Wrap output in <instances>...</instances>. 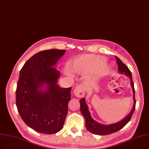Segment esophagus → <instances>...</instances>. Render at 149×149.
Wrapping results in <instances>:
<instances>
[{
  "instance_id": "esophagus-1",
  "label": "esophagus",
  "mask_w": 149,
  "mask_h": 149,
  "mask_svg": "<svg viewBox=\"0 0 149 149\" xmlns=\"http://www.w3.org/2000/svg\"><path fill=\"white\" fill-rule=\"evenodd\" d=\"M74 94L76 97L78 98H82L85 95V89L82 85L79 84L74 88Z\"/></svg>"
}]
</instances>
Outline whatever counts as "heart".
Instances as JSON below:
<instances>
[{
	"instance_id": "obj_1",
	"label": "heart",
	"mask_w": 149,
	"mask_h": 149,
	"mask_svg": "<svg viewBox=\"0 0 149 149\" xmlns=\"http://www.w3.org/2000/svg\"><path fill=\"white\" fill-rule=\"evenodd\" d=\"M104 61V58L99 56L86 55L79 57L75 59L72 64V70L75 73L79 74H86L91 71L94 68L99 67L102 65ZM106 68V66H103ZM67 74L71 76V73L67 71Z\"/></svg>"
}]
</instances>
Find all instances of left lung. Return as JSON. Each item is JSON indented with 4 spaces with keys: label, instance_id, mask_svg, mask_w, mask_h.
I'll return each instance as SVG.
<instances>
[{
    "label": "left lung",
    "instance_id": "obj_1",
    "mask_svg": "<svg viewBox=\"0 0 149 149\" xmlns=\"http://www.w3.org/2000/svg\"><path fill=\"white\" fill-rule=\"evenodd\" d=\"M117 63L118 65V70L119 73L121 74H124L127 76L131 80V86L133 88V100H134V104L133 108L129 114L125 117L123 119L118 122L115 123H112L110 125H102L99 123L93 120L92 117L91 116V113L88 111V106L86 103L85 98H82L79 100L80 102V109L81 112L84 116L86 119V127L87 130L90 132L91 133L97 134V135H108L109 134H112L115 133L117 131L122 129L125 125H126L127 123L129 122L131 118H132L133 112L135 110V106H136V100H135V91L134 88V83L132 79V72L128 69L127 65H125L120 59L116 56Z\"/></svg>",
    "mask_w": 149,
    "mask_h": 149
}]
</instances>
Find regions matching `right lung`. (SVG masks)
I'll use <instances>...</instances> for the list:
<instances>
[{
	"label": "right lung",
	"mask_w": 149,
	"mask_h": 149,
	"mask_svg": "<svg viewBox=\"0 0 149 149\" xmlns=\"http://www.w3.org/2000/svg\"><path fill=\"white\" fill-rule=\"evenodd\" d=\"M65 52L54 49L40 51L20 71L16 91L17 111L27 125L38 133L58 132L67 115L71 87H59L61 73L56 68Z\"/></svg>",
	"instance_id": "add662e5"
}]
</instances>
